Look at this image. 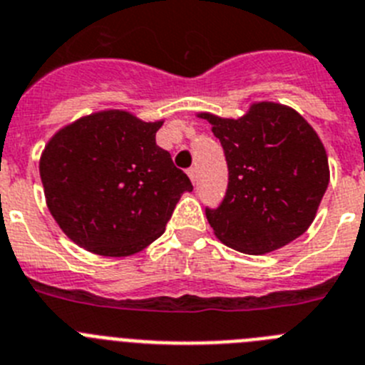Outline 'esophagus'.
Segmentation results:
<instances>
[{"label":"esophagus","instance_id":"34e87169","mask_svg":"<svg viewBox=\"0 0 365 365\" xmlns=\"http://www.w3.org/2000/svg\"><path fill=\"white\" fill-rule=\"evenodd\" d=\"M187 175H189L190 182L196 183V180H198V170H196V167H190V169L187 170Z\"/></svg>","mask_w":365,"mask_h":365}]
</instances>
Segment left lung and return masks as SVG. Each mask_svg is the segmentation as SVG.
<instances>
[{
	"label": "left lung",
	"instance_id": "left-lung-1",
	"mask_svg": "<svg viewBox=\"0 0 365 365\" xmlns=\"http://www.w3.org/2000/svg\"><path fill=\"white\" fill-rule=\"evenodd\" d=\"M225 150L227 195L207 209L216 238L245 255H265L304 235L329 185V162L317 130L277 101H252L244 116L198 113Z\"/></svg>",
	"mask_w": 365,
	"mask_h": 365
}]
</instances>
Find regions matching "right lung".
Returning a JSON list of instances; mask_svg holds the SVG:
<instances>
[{"mask_svg":"<svg viewBox=\"0 0 365 365\" xmlns=\"http://www.w3.org/2000/svg\"><path fill=\"white\" fill-rule=\"evenodd\" d=\"M165 120L125 109L85 114L61 127L39 156L45 202L61 231L85 251L136 255L163 235L180 196L192 190L156 145Z\"/></svg>","mask_w":365,"mask_h":365,"instance_id":"obj_1","label":"right lung"}]
</instances>
